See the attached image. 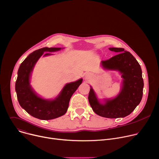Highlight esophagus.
<instances>
[{"instance_id": "1", "label": "esophagus", "mask_w": 159, "mask_h": 159, "mask_svg": "<svg viewBox=\"0 0 159 159\" xmlns=\"http://www.w3.org/2000/svg\"><path fill=\"white\" fill-rule=\"evenodd\" d=\"M90 77V74H89V73H87V74H85V79H89Z\"/></svg>"}]
</instances>
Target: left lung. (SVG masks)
Wrapping results in <instances>:
<instances>
[{
    "mask_svg": "<svg viewBox=\"0 0 159 159\" xmlns=\"http://www.w3.org/2000/svg\"><path fill=\"white\" fill-rule=\"evenodd\" d=\"M119 53L111 59L101 61L102 67L119 71L123 79L120 92L112 99H105L101 103L90 86L89 102L93 112L103 117H125L131 114L140 103L143 95V80L142 69L135 58L123 48H109Z\"/></svg>",
    "mask_w": 159,
    "mask_h": 159,
    "instance_id": "1",
    "label": "left lung"
}]
</instances>
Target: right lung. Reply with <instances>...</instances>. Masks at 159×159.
Masks as SVG:
<instances>
[{
    "label": "right lung",
    "mask_w": 159,
    "mask_h": 159,
    "mask_svg": "<svg viewBox=\"0 0 159 159\" xmlns=\"http://www.w3.org/2000/svg\"><path fill=\"white\" fill-rule=\"evenodd\" d=\"M58 47H43L35 50L22 62L16 82L17 99L22 108L28 114L39 119L51 120L64 115L68 109L70 99L82 82V79L67 84L58 96L53 100L44 99L38 96L30 85V77L35 64L39 59L50 56L60 50ZM45 51L47 53L43 54Z\"/></svg>",
    "instance_id": "add662e5"
}]
</instances>
